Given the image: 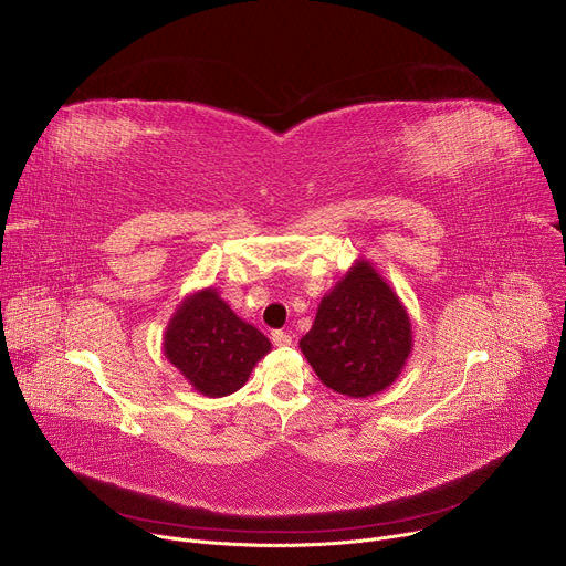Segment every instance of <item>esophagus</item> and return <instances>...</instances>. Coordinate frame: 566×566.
<instances>
[{"mask_svg": "<svg viewBox=\"0 0 566 566\" xmlns=\"http://www.w3.org/2000/svg\"><path fill=\"white\" fill-rule=\"evenodd\" d=\"M271 340H273V345H277V347H289V345L293 343V338H291L286 332H273V334H271Z\"/></svg>", "mask_w": 566, "mask_h": 566, "instance_id": "1", "label": "esophagus"}]
</instances>
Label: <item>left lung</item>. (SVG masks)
Listing matches in <instances>:
<instances>
[{
	"instance_id": "obj_1",
	"label": "left lung",
	"mask_w": 566,
	"mask_h": 566,
	"mask_svg": "<svg viewBox=\"0 0 566 566\" xmlns=\"http://www.w3.org/2000/svg\"><path fill=\"white\" fill-rule=\"evenodd\" d=\"M300 349L329 389L365 398L387 389L406 367L410 315L378 271L360 260L322 297Z\"/></svg>"
}]
</instances>
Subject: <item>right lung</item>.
Segmentation results:
<instances>
[{
	"label": "right lung",
	"instance_id": "right-lung-1",
	"mask_svg": "<svg viewBox=\"0 0 566 566\" xmlns=\"http://www.w3.org/2000/svg\"><path fill=\"white\" fill-rule=\"evenodd\" d=\"M164 352L199 394L219 398L244 387L258 360L271 352V343L237 317L214 289H203L175 311Z\"/></svg>",
	"mask_w": 566,
	"mask_h": 566
}]
</instances>
